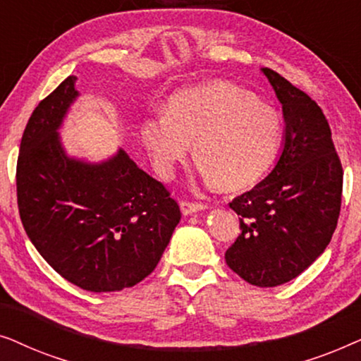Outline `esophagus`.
Here are the masks:
<instances>
[{
	"label": "esophagus",
	"instance_id": "1",
	"mask_svg": "<svg viewBox=\"0 0 361 361\" xmlns=\"http://www.w3.org/2000/svg\"><path fill=\"white\" fill-rule=\"evenodd\" d=\"M180 210H182V214H184V215H192V214H195V212L205 210V204H200V202L182 200L180 202Z\"/></svg>",
	"mask_w": 361,
	"mask_h": 361
}]
</instances>
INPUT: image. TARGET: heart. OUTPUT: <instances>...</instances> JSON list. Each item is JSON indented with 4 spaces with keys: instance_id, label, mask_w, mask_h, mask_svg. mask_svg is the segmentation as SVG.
<instances>
[{
    "instance_id": "obj_1",
    "label": "heart",
    "mask_w": 361,
    "mask_h": 361,
    "mask_svg": "<svg viewBox=\"0 0 361 361\" xmlns=\"http://www.w3.org/2000/svg\"><path fill=\"white\" fill-rule=\"evenodd\" d=\"M141 140L159 174L172 176L194 142L204 179L238 190L255 185L271 169L283 121L246 88L216 80L174 93L164 113L141 123Z\"/></svg>"
}]
</instances>
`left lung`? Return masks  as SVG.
Here are the masks:
<instances>
[{"mask_svg": "<svg viewBox=\"0 0 361 361\" xmlns=\"http://www.w3.org/2000/svg\"><path fill=\"white\" fill-rule=\"evenodd\" d=\"M261 72L283 105V152L264 180L230 202L241 233L225 261L246 283L274 288L298 278L327 248L342 205L343 171L317 103L278 72Z\"/></svg>", "mask_w": 361, "mask_h": 361, "instance_id": "left-lung-1", "label": "left lung"}]
</instances>
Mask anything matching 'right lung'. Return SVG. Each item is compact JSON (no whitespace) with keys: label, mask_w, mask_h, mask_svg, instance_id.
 Wrapping results in <instances>:
<instances>
[{"label":"right lung","mask_w":361,"mask_h":361,"mask_svg":"<svg viewBox=\"0 0 361 361\" xmlns=\"http://www.w3.org/2000/svg\"><path fill=\"white\" fill-rule=\"evenodd\" d=\"M67 77L36 106L16 167L29 240L68 283L92 293L131 288L159 263L180 209L123 149L102 162L67 156L59 128L78 92Z\"/></svg>","instance_id":"right-lung-1"}]
</instances>
